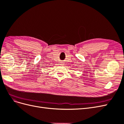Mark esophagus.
Returning <instances> with one entry per match:
<instances>
[{"mask_svg": "<svg viewBox=\"0 0 124 124\" xmlns=\"http://www.w3.org/2000/svg\"><path fill=\"white\" fill-rule=\"evenodd\" d=\"M61 63H62V64H63V62H61Z\"/></svg>", "mask_w": 124, "mask_h": 124, "instance_id": "obj_1", "label": "esophagus"}]
</instances>
